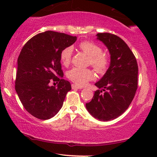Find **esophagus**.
I'll return each instance as SVG.
<instances>
[{
	"instance_id": "1",
	"label": "esophagus",
	"mask_w": 157,
	"mask_h": 157,
	"mask_svg": "<svg viewBox=\"0 0 157 157\" xmlns=\"http://www.w3.org/2000/svg\"><path fill=\"white\" fill-rule=\"evenodd\" d=\"M71 88H72V89H82V88L81 87H80V86H76V85H75V84H72L71 85Z\"/></svg>"
}]
</instances>
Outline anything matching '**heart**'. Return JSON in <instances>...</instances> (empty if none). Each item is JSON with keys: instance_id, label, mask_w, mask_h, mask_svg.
<instances>
[{"instance_id": "b5f03b06", "label": "heart", "mask_w": 157, "mask_h": 157, "mask_svg": "<svg viewBox=\"0 0 157 157\" xmlns=\"http://www.w3.org/2000/svg\"><path fill=\"white\" fill-rule=\"evenodd\" d=\"M81 51L89 57V63L98 73H103L109 66V59L102 53V49L100 46L90 41H83L79 44ZM73 49L71 47H66L63 50L60 55L61 62L65 66L70 63L72 56ZM67 76L70 80L77 86H82L87 83L88 81L94 78L93 72L87 68H73L68 71Z\"/></svg>"}]
</instances>
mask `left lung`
<instances>
[{
  "label": "left lung",
  "instance_id": "8db88e82",
  "mask_svg": "<svg viewBox=\"0 0 157 157\" xmlns=\"http://www.w3.org/2000/svg\"><path fill=\"white\" fill-rule=\"evenodd\" d=\"M97 37L108 48L111 62L103 77L95 83L100 90L95 91L86 107L94 118L109 121L122 114L132 102L137 89L138 66L133 52L118 36L98 33Z\"/></svg>",
  "mask_w": 157,
  "mask_h": 157
}]
</instances>
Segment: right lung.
<instances>
[{
	"mask_svg": "<svg viewBox=\"0 0 157 157\" xmlns=\"http://www.w3.org/2000/svg\"><path fill=\"white\" fill-rule=\"evenodd\" d=\"M76 40V36L46 31L32 37L21 49L15 91L25 109L35 117L48 120L62 108L71 87L63 79L60 55ZM50 81L58 82L57 87L50 86Z\"/></svg>",
	"mask_w": 157,
	"mask_h": 157,
	"instance_id": "1",
	"label": "right lung"
}]
</instances>
